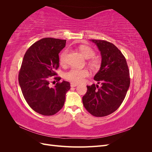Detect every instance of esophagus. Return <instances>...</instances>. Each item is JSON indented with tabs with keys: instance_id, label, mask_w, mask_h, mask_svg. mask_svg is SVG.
Segmentation results:
<instances>
[{
	"instance_id": "obj_1",
	"label": "esophagus",
	"mask_w": 152,
	"mask_h": 152,
	"mask_svg": "<svg viewBox=\"0 0 152 152\" xmlns=\"http://www.w3.org/2000/svg\"><path fill=\"white\" fill-rule=\"evenodd\" d=\"M78 85H79V84H76V83H73V82H72V83H71V84H70L71 87H76V86H77Z\"/></svg>"
}]
</instances>
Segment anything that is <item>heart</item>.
Returning <instances> with one entry per match:
<instances>
[{
	"instance_id": "1",
	"label": "heart",
	"mask_w": 152,
	"mask_h": 152,
	"mask_svg": "<svg viewBox=\"0 0 152 152\" xmlns=\"http://www.w3.org/2000/svg\"><path fill=\"white\" fill-rule=\"evenodd\" d=\"M79 49L80 52L86 58H89L88 63L90 66L94 69L98 70L101 66V59L98 56H94V50L86 45H80ZM68 56V50L65 49L59 55V63L61 65H65L67 61ZM89 75V72L86 68L80 69L77 68H72L70 70L64 73L65 79L75 83H80L83 82L85 78Z\"/></svg>"
}]
</instances>
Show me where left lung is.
<instances>
[{"label": "left lung", "mask_w": 152, "mask_h": 152, "mask_svg": "<svg viewBox=\"0 0 152 152\" xmlns=\"http://www.w3.org/2000/svg\"><path fill=\"white\" fill-rule=\"evenodd\" d=\"M97 45L102 57L100 70L94 79V84L87 86L82 97L87 111L94 117H104L120 107L130 85L129 70L126 59L115 45L104 40H91Z\"/></svg>", "instance_id": "8db88e82"}]
</instances>
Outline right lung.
I'll list each match as a JSON object with an SVG mask.
<instances>
[{
    "label": "right lung",
    "mask_w": 152,
    "mask_h": 152,
    "mask_svg": "<svg viewBox=\"0 0 152 152\" xmlns=\"http://www.w3.org/2000/svg\"><path fill=\"white\" fill-rule=\"evenodd\" d=\"M66 40L44 38L26 50L18 74L23 95L30 107L43 115H53L64 105L68 82H59L56 70L59 68V53L65 47ZM54 76V77L52 76ZM52 77L58 82L49 84Z\"/></svg>",
    "instance_id": "1"
}]
</instances>
